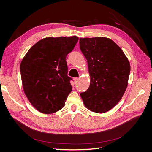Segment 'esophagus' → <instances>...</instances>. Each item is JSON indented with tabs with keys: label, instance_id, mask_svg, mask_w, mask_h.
I'll use <instances>...</instances> for the list:
<instances>
[{
	"label": "esophagus",
	"instance_id": "obj_1",
	"mask_svg": "<svg viewBox=\"0 0 152 152\" xmlns=\"http://www.w3.org/2000/svg\"><path fill=\"white\" fill-rule=\"evenodd\" d=\"M79 78H73V80H74L75 83H77V82H78V80H79Z\"/></svg>",
	"mask_w": 152,
	"mask_h": 152
}]
</instances>
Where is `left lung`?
Listing matches in <instances>:
<instances>
[{
  "mask_svg": "<svg viewBox=\"0 0 152 152\" xmlns=\"http://www.w3.org/2000/svg\"><path fill=\"white\" fill-rule=\"evenodd\" d=\"M80 49L87 61L90 86L80 96L86 108L103 113L113 108L125 93L130 63L123 50L107 37L80 38Z\"/></svg>",
  "mask_w": 152,
  "mask_h": 152,
  "instance_id": "left-lung-1",
  "label": "left lung"
}]
</instances>
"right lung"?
I'll use <instances>...</instances> for the list:
<instances>
[{
  "instance_id": "1",
  "label": "right lung",
  "mask_w": 152,
  "mask_h": 152,
  "mask_svg": "<svg viewBox=\"0 0 152 152\" xmlns=\"http://www.w3.org/2000/svg\"><path fill=\"white\" fill-rule=\"evenodd\" d=\"M78 40L77 36L44 38L23 58L20 64L23 88L39 112L53 113L65 106L72 89L66 57Z\"/></svg>"
}]
</instances>
